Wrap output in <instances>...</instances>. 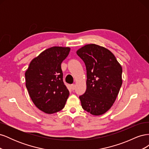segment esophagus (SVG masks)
I'll use <instances>...</instances> for the list:
<instances>
[{
	"mask_svg": "<svg viewBox=\"0 0 149 149\" xmlns=\"http://www.w3.org/2000/svg\"><path fill=\"white\" fill-rule=\"evenodd\" d=\"M71 87L72 90H74V88H75V84H72L71 85Z\"/></svg>",
	"mask_w": 149,
	"mask_h": 149,
	"instance_id": "esophagus-1",
	"label": "esophagus"
}]
</instances>
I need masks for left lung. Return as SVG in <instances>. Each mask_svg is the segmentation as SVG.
I'll use <instances>...</instances> for the list:
<instances>
[{"instance_id": "left-lung-1", "label": "left lung", "mask_w": 149, "mask_h": 149, "mask_svg": "<svg viewBox=\"0 0 149 149\" xmlns=\"http://www.w3.org/2000/svg\"><path fill=\"white\" fill-rule=\"evenodd\" d=\"M77 55L86 68V90L79 96L83 109L100 116L113 105L123 83V69L114 54L96 44L78 49Z\"/></svg>"}]
</instances>
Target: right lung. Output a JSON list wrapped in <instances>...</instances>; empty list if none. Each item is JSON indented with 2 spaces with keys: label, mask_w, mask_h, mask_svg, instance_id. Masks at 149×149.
I'll use <instances>...</instances> for the list:
<instances>
[{
  "label": "right lung",
  "mask_w": 149,
  "mask_h": 149,
  "mask_svg": "<svg viewBox=\"0 0 149 149\" xmlns=\"http://www.w3.org/2000/svg\"><path fill=\"white\" fill-rule=\"evenodd\" d=\"M70 51L69 47L49 48L31 61L25 72V84L31 100L47 114L63 109L69 96L63 81L61 64Z\"/></svg>",
  "instance_id": "obj_1"
}]
</instances>
